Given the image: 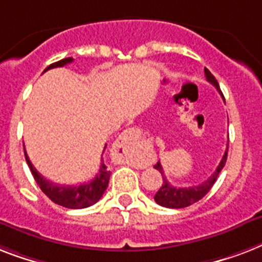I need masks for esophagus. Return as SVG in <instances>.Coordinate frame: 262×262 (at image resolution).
<instances>
[{
    "label": "esophagus",
    "mask_w": 262,
    "mask_h": 262,
    "mask_svg": "<svg viewBox=\"0 0 262 262\" xmlns=\"http://www.w3.org/2000/svg\"><path fill=\"white\" fill-rule=\"evenodd\" d=\"M137 138H138V133L134 128L125 129L124 133L121 134L120 137H119V139L116 143H118L119 147L123 148L124 156H127V154H128V151L131 150V147H133L134 144H135V142H137Z\"/></svg>",
    "instance_id": "1"
}]
</instances>
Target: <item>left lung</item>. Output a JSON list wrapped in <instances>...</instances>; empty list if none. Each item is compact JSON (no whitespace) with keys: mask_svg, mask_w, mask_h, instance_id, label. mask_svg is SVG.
I'll return each mask as SVG.
<instances>
[{"mask_svg":"<svg viewBox=\"0 0 262 262\" xmlns=\"http://www.w3.org/2000/svg\"><path fill=\"white\" fill-rule=\"evenodd\" d=\"M204 73H206L207 81L210 83H212V85L217 89V92L222 95L221 88H219V83H217L216 78L211 74V72L208 69H204ZM227 152H229V143H227V148H226L225 154H223V158H222V161L219 162V165H217L216 170H215L206 181H203L202 184L188 188H177L170 185V183H169L166 180V177H165L164 169H162L160 161H158V162L154 165V167L162 174V184H161L160 189H158V192H157L156 196H154V200H156L157 204H160V206L162 207H166V208H184V207L192 206L193 203L199 202L200 199L204 198V196L210 192L212 185L215 184V181H216L217 176H219V173L222 171V169L225 167L226 160H227Z\"/></svg>","mask_w":262,"mask_h":262,"instance_id":"1","label":"left lung"}]
</instances>
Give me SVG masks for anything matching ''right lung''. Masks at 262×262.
Segmentation results:
<instances>
[{"label": "right lung", "mask_w": 262, "mask_h": 262, "mask_svg": "<svg viewBox=\"0 0 262 262\" xmlns=\"http://www.w3.org/2000/svg\"><path fill=\"white\" fill-rule=\"evenodd\" d=\"M73 58H64L62 60H58L55 63L50 64L45 72L50 70V69L54 68H62L64 64L72 63ZM106 147V144H105ZM104 147V150H105ZM104 152V151H102ZM25 154V161L28 164L29 169L32 171V176L35 181L37 183V185L40 187V189L43 190V193L47 196L51 202H54L55 204H59L62 207H66V208H73V210H78V208H86V207L93 206L95 203H97L101 196L105 192L106 187H108V183H110L111 177V170L105 166L104 162H101V166H100V170L96 174V177L93 180H91L89 183L79 184V185H75V187H64V185H58V184H54L51 181L46 180L41 174L37 173V170L33 167L32 162L29 161L28 156H27V151L24 148Z\"/></svg>", "instance_id": "right-lung-1"}]
</instances>
